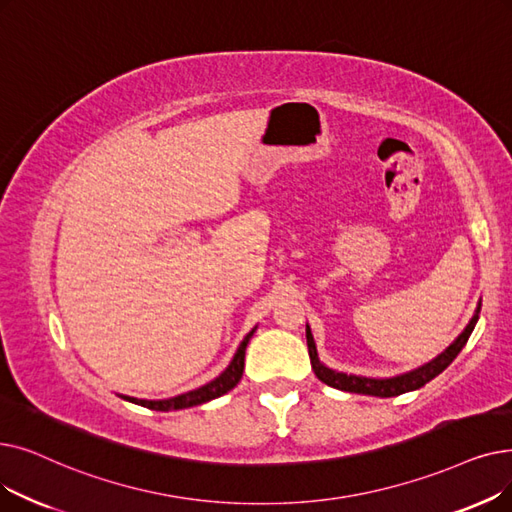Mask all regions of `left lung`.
<instances>
[{
	"instance_id": "obj_1",
	"label": "left lung",
	"mask_w": 512,
	"mask_h": 512,
	"mask_svg": "<svg viewBox=\"0 0 512 512\" xmlns=\"http://www.w3.org/2000/svg\"><path fill=\"white\" fill-rule=\"evenodd\" d=\"M479 311H481V303L477 305L471 322L466 324V328L460 332L458 339L446 351H441L435 360L427 362L425 366H420L416 370H410L406 374L391 376V379H368V376L345 374V372H337V370L324 366L318 358L314 335H311V328L307 324L305 326V337H307L311 368H314L318 379L322 383H326L328 387H335V389L349 391V393H362V395H374V397H395V395H402V393H408V391H416L420 387H425L429 381H433L437 374H441L456 360V355L462 351L466 341H469L471 332H473V328L479 320Z\"/></svg>"
}]
</instances>
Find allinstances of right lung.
<instances>
[{
    "mask_svg": "<svg viewBox=\"0 0 512 512\" xmlns=\"http://www.w3.org/2000/svg\"><path fill=\"white\" fill-rule=\"evenodd\" d=\"M255 328L249 332L247 337L242 339V343L238 345L234 358L230 362V366L221 372L217 379H213L211 383L198 387L194 391H188V393H182V395H175V397H169V399H138V397H129V395H121L123 399H127V402L131 404H138V406H144V408H150V410H159V412H169V410H182V408H192V406H201L205 402H211V399L219 397L228 393L230 389H234L238 385V381L242 379V370H244V351H247V345L253 337Z\"/></svg>",
    "mask_w": 512,
    "mask_h": 512,
    "instance_id": "add662e5",
    "label": "right lung"
}]
</instances>
